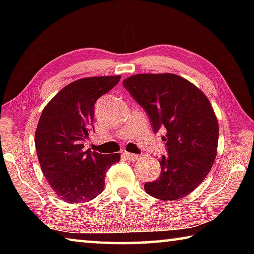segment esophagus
Here are the masks:
<instances>
[{
	"instance_id": "1",
	"label": "esophagus",
	"mask_w": 254,
	"mask_h": 254,
	"mask_svg": "<svg viewBox=\"0 0 254 254\" xmlns=\"http://www.w3.org/2000/svg\"><path fill=\"white\" fill-rule=\"evenodd\" d=\"M124 156H126L127 160H132V161H134L137 158H139V154H134V153H130V152H126L124 153Z\"/></svg>"
}]
</instances>
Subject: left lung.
Segmentation results:
<instances>
[{"instance_id": "obj_1", "label": "left lung", "mask_w": 254, "mask_h": 254, "mask_svg": "<svg viewBox=\"0 0 254 254\" xmlns=\"http://www.w3.org/2000/svg\"><path fill=\"white\" fill-rule=\"evenodd\" d=\"M123 86L145 111L157 133L166 128L167 154L159 159V178L144 184L147 194L176 200L198 187L216 157L218 123L203 92L174 74H140Z\"/></svg>"}]
</instances>
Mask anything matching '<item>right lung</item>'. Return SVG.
Segmentation results:
<instances>
[{
    "label": "right lung",
    "instance_id": "1",
    "mask_svg": "<svg viewBox=\"0 0 254 254\" xmlns=\"http://www.w3.org/2000/svg\"><path fill=\"white\" fill-rule=\"evenodd\" d=\"M121 76L89 77L64 87L41 113L34 143L41 170L51 188L67 203H86L104 189L106 171L119 153L84 150L94 132L95 103Z\"/></svg>",
    "mask_w": 254,
    "mask_h": 254
}]
</instances>
